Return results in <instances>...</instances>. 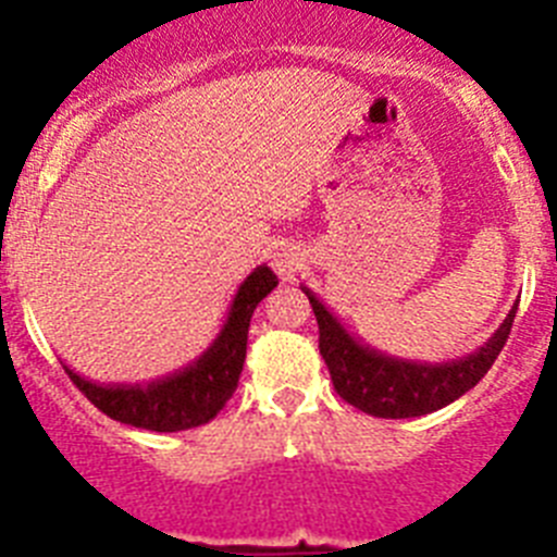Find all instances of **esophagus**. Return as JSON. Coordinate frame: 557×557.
<instances>
[{"label":"esophagus","instance_id":"34e87169","mask_svg":"<svg viewBox=\"0 0 557 557\" xmlns=\"http://www.w3.org/2000/svg\"><path fill=\"white\" fill-rule=\"evenodd\" d=\"M270 264H273V270L282 275V278H293V275L307 264V253H304L298 245H282V248L273 250Z\"/></svg>","mask_w":557,"mask_h":557}]
</instances>
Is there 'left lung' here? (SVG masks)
Masks as SVG:
<instances>
[{
  "instance_id": "1",
  "label": "left lung",
  "mask_w": 557,
  "mask_h": 557,
  "mask_svg": "<svg viewBox=\"0 0 557 557\" xmlns=\"http://www.w3.org/2000/svg\"><path fill=\"white\" fill-rule=\"evenodd\" d=\"M301 289L307 293L314 318H318L321 357L326 359L334 391L339 393V398H346L348 405L376 418L426 416V412L451 405L462 393H469L488 373L494 359L505 348L516 318L513 307L505 323L491 334L488 343L469 357L430 366V362H416V359L387 357V354L366 346L362 339L348 334V329L329 312L326 304L312 289L304 284Z\"/></svg>"
}]
</instances>
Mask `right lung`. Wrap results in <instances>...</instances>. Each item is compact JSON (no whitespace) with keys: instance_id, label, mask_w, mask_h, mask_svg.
<instances>
[{"instance_id":"1","label":"right lung","mask_w":557,"mask_h":557,"mask_svg":"<svg viewBox=\"0 0 557 557\" xmlns=\"http://www.w3.org/2000/svg\"><path fill=\"white\" fill-rule=\"evenodd\" d=\"M278 284L268 264H259L239 284L228 321L218 339L191 366L147 385H100L81 376L69 366L63 371L81 387L83 396L113 421L152 432H181L209 424L236 391L248 351V326L253 309Z\"/></svg>"}]
</instances>
